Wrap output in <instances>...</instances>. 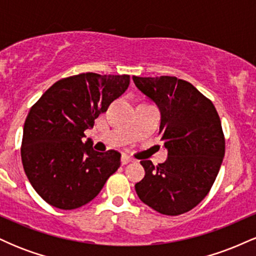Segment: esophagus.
<instances>
[{"instance_id":"34e87169","label":"esophagus","mask_w":256,"mask_h":256,"mask_svg":"<svg viewBox=\"0 0 256 256\" xmlns=\"http://www.w3.org/2000/svg\"><path fill=\"white\" fill-rule=\"evenodd\" d=\"M132 161H134V158L128 156V155L124 154V155H122V165H128V164L132 162Z\"/></svg>"}]
</instances>
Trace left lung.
<instances>
[{"label":"left lung","mask_w":256,"mask_h":256,"mask_svg":"<svg viewBox=\"0 0 256 256\" xmlns=\"http://www.w3.org/2000/svg\"><path fill=\"white\" fill-rule=\"evenodd\" d=\"M136 86L158 104L165 162L143 160L146 176L134 185L143 204L165 216L196 207L210 192L225 155L219 114L210 100L177 77H136Z\"/></svg>","instance_id":"8db88e82"}]
</instances>
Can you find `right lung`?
Wrapping results in <instances>:
<instances>
[{"label":"right lung","mask_w":256,"mask_h":256,"mask_svg":"<svg viewBox=\"0 0 256 256\" xmlns=\"http://www.w3.org/2000/svg\"><path fill=\"white\" fill-rule=\"evenodd\" d=\"M130 84V76L80 73L52 84L31 107L24 124L22 161L46 204L76 210L101 192L120 166V152H98L82 140Z\"/></svg>","instance_id":"1"}]
</instances>
